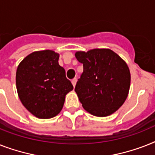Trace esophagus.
I'll return each mask as SVG.
<instances>
[{"label":"esophagus","instance_id":"34e87169","mask_svg":"<svg viewBox=\"0 0 155 155\" xmlns=\"http://www.w3.org/2000/svg\"><path fill=\"white\" fill-rule=\"evenodd\" d=\"M76 81H77V79H76V78H74L73 80H71V84H72L73 87L75 86V84H76Z\"/></svg>","mask_w":155,"mask_h":155}]
</instances>
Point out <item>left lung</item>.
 Returning a JSON list of instances; mask_svg holds the SVG:
<instances>
[{"label": "left lung", "mask_w": 155, "mask_h": 155, "mask_svg": "<svg viewBox=\"0 0 155 155\" xmlns=\"http://www.w3.org/2000/svg\"><path fill=\"white\" fill-rule=\"evenodd\" d=\"M84 71L75 87L83 107L98 117L115 112L127 97L130 73L127 65L110 49L77 51Z\"/></svg>", "instance_id": "1"}]
</instances>
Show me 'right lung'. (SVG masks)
Instances as JSON below:
<instances>
[{"instance_id":"obj_1","label":"right lung","mask_w":155,"mask_h":155,"mask_svg":"<svg viewBox=\"0 0 155 155\" xmlns=\"http://www.w3.org/2000/svg\"><path fill=\"white\" fill-rule=\"evenodd\" d=\"M59 54L51 50L34 51L19 64L16 89L25 107L39 119H50L62 110L65 95L73 89Z\"/></svg>"}]
</instances>
